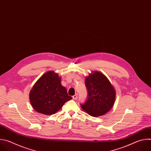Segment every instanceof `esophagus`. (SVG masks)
I'll use <instances>...</instances> for the list:
<instances>
[{
  "instance_id": "34e87169",
  "label": "esophagus",
  "mask_w": 151,
  "mask_h": 151,
  "mask_svg": "<svg viewBox=\"0 0 151 151\" xmlns=\"http://www.w3.org/2000/svg\"><path fill=\"white\" fill-rule=\"evenodd\" d=\"M73 99H74V100H76V99H77V97H78V94H75L74 96H73Z\"/></svg>"
}]
</instances>
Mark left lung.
Masks as SVG:
<instances>
[{
    "mask_svg": "<svg viewBox=\"0 0 151 151\" xmlns=\"http://www.w3.org/2000/svg\"><path fill=\"white\" fill-rule=\"evenodd\" d=\"M88 99L81 104L82 109L92 116H100L108 112L114 105L116 91L109 79L102 73L91 72L85 77Z\"/></svg>",
    "mask_w": 151,
    "mask_h": 151,
    "instance_id": "1",
    "label": "left lung"
}]
</instances>
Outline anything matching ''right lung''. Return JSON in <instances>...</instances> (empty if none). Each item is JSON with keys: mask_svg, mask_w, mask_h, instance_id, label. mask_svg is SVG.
Instances as JSON below:
<instances>
[{"mask_svg": "<svg viewBox=\"0 0 151 151\" xmlns=\"http://www.w3.org/2000/svg\"><path fill=\"white\" fill-rule=\"evenodd\" d=\"M61 81L57 73L50 70L35 82L30 91L29 99L36 112L46 115L54 114L66 101L72 99L61 85Z\"/></svg>", "mask_w": 151, "mask_h": 151, "instance_id": "add662e5", "label": "right lung"}]
</instances>
